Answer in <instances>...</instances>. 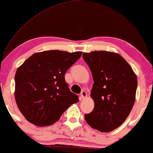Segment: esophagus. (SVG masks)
I'll return each mask as SVG.
<instances>
[{
    "instance_id": "esophagus-1",
    "label": "esophagus",
    "mask_w": 153,
    "mask_h": 153,
    "mask_svg": "<svg viewBox=\"0 0 153 153\" xmlns=\"http://www.w3.org/2000/svg\"><path fill=\"white\" fill-rule=\"evenodd\" d=\"M86 97H87V93L85 91H83L81 93V97L82 98V99H85V98Z\"/></svg>"
}]
</instances>
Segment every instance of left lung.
Returning <instances> with one entry per match:
<instances>
[{"mask_svg": "<svg viewBox=\"0 0 153 153\" xmlns=\"http://www.w3.org/2000/svg\"><path fill=\"white\" fill-rule=\"evenodd\" d=\"M93 79L91 96L95 107L85 114L91 127L109 132L120 127L130 114L135 102L137 75L120 55L106 51L83 53Z\"/></svg>", "mask_w": 153, "mask_h": 153, "instance_id": "obj_1", "label": "left lung"}]
</instances>
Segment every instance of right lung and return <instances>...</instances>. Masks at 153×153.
<instances>
[{
    "mask_svg": "<svg viewBox=\"0 0 153 153\" xmlns=\"http://www.w3.org/2000/svg\"><path fill=\"white\" fill-rule=\"evenodd\" d=\"M81 54L45 51L34 53L17 69L14 96L19 109L28 122L49 126L79 102L78 96L69 89L65 74Z\"/></svg>",
    "mask_w": 153,
    "mask_h": 153,
    "instance_id": "add662e5",
    "label": "right lung"
}]
</instances>
